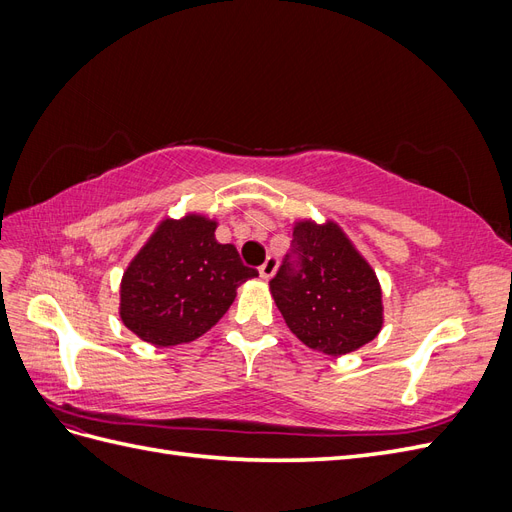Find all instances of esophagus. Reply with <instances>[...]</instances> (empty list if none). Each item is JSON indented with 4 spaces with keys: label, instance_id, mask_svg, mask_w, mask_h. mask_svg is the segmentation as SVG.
I'll use <instances>...</instances> for the list:
<instances>
[{
    "label": "esophagus",
    "instance_id": "esophagus-1",
    "mask_svg": "<svg viewBox=\"0 0 512 512\" xmlns=\"http://www.w3.org/2000/svg\"><path fill=\"white\" fill-rule=\"evenodd\" d=\"M275 269H277V258H275V256H269V258L258 267V273H260L262 280H269V277L275 273Z\"/></svg>",
    "mask_w": 512,
    "mask_h": 512
}]
</instances>
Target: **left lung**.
<instances>
[{
    "label": "left lung",
    "mask_w": 512,
    "mask_h": 512,
    "mask_svg": "<svg viewBox=\"0 0 512 512\" xmlns=\"http://www.w3.org/2000/svg\"><path fill=\"white\" fill-rule=\"evenodd\" d=\"M290 247L269 282L288 329L331 356L369 344L382 329V292L342 228L297 222Z\"/></svg>",
    "instance_id": "1"
}]
</instances>
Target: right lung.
I'll return each instance as SVG.
<instances>
[{"label": "right lung", "instance_id": "add662e5", "mask_svg": "<svg viewBox=\"0 0 512 512\" xmlns=\"http://www.w3.org/2000/svg\"><path fill=\"white\" fill-rule=\"evenodd\" d=\"M215 226L203 215L164 220L123 273L119 316L143 342H194L228 312L237 288L258 275L235 245L215 241Z\"/></svg>", "mask_w": 512, "mask_h": 512}]
</instances>
